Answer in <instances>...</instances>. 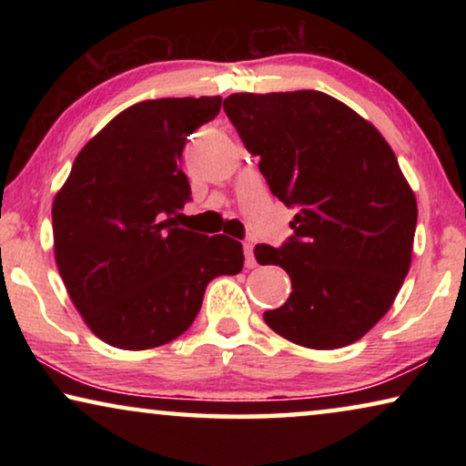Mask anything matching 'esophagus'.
Listing matches in <instances>:
<instances>
[{"label": "esophagus", "instance_id": "34e87169", "mask_svg": "<svg viewBox=\"0 0 466 466\" xmlns=\"http://www.w3.org/2000/svg\"><path fill=\"white\" fill-rule=\"evenodd\" d=\"M244 254H246V267H248V269H252V267H257V258H254V252H252V244H250V241H244Z\"/></svg>", "mask_w": 466, "mask_h": 466}]
</instances>
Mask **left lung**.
I'll use <instances>...</instances> for the list:
<instances>
[{
  "instance_id": "obj_1",
  "label": "left lung",
  "mask_w": 466,
  "mask_h": 466,
  "mask_svg": "<svg viewBox=\"0 0 466 466\" xmlns=\"http://www.w3.org/2000/svg\"><path fill=\"white\" fill-rule=\"evenodd\" d=\"M225 112L271 193L295 208L292 238L258 244L292 292L269 329L314 350L359 341L397 299L411 265L418 203L381 133L320 91L235 93Z\"/></svg>"
}]
</instances>
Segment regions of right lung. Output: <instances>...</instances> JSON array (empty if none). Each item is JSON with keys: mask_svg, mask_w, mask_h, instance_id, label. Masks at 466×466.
Returning <instances> with one entry per match:
<instances>
[{"mask_svg": "<svg viewBox=\"0 0 466 466\" xmlns=\"http://www.w3.org/2000/svg\"><path fill=\"white\" fill-rule=\"evenodd\" d=\"M222 97H165L127 107L76 157L53 203L55 258L86 327L120 350L174 341L199 314L206 286L244 267L227 235L177 227L190 201L187 137Z\"/></svg>", "mask_w": 466, "mask_h": 466, "instance_id": "1", "label": "right lung"}]
</instances>
